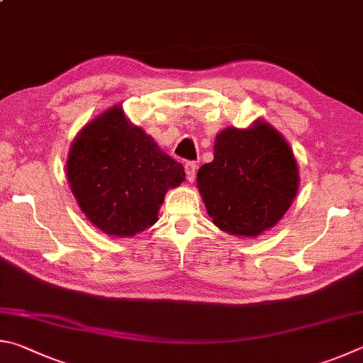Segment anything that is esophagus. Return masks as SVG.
<instances>
[{"label":"esophagus","mask_w":363,"mask_h":363,"mask_svg":"<svg viewBox=\"0 0 363 363\" xmlns=\"http://www.w3.org/2000/svg\"><path fill=\"white\" fill-rule=\"evenodd\" d=\"M196 170H198V164L193 162V161H188L185 164V174H186V180L188 182H194L196 178Z\"/></svg>","instance_id":"1"}]
</instances>
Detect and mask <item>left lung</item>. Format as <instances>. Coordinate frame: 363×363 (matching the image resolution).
I'll return each instance as SVG.
<instances>
[{"label": "left lung", "instance_id": "1", "mask_svg": "<svg viewBox=\"0 0 363 363\" xmlns=\"http://www.w3.org/2000/svg\"><path fill=\"white\" fill-rule=\"evenodd\" d=\"M298 183L294 151L264 121L221 130L213 161L198 172L208 217L221 231L240 238H257L274 226L294 202Z\"/></svg>", "mask_w": 363, "mask_h": 363}]
</instances>
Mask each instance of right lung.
Listing matches in <instances>:
<instances>
[{"label":"right lung","instance_id":"obj_1","mask_svg":"<svg viewBox=\"0 0 363 363\" xmlns=\"http://www.w3.org/2000/svg\"><path fill=\"white\" fill-rule=\"evenodd\" d=\"M67 177L81 211L108 236H135L157 221L169 188L185 180L182 164L113 106L72 143Z\"/></svg>","mask_w":363,"mask_h":363}]
</instances>
